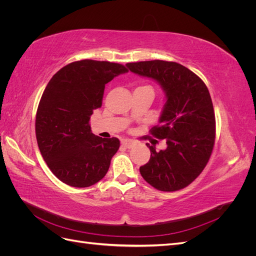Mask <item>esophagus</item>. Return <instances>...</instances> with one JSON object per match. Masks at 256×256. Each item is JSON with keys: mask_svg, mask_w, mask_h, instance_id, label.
Instances as JSON below:
<instances>
[{"mask_svg": "<svg viewBox=\"0 0 256 256\" xmlns=\"http://www.w3.org/2000/svg\"><path fill=\"white\" fill-rule=\"evenodd\" d=\"M122 145L127 147V148H131V147L134 146V141L127 140V138H124V140H122Z\"/></svg>", "mask_w": 256, "mask_h": 256, "instance_id": "obj_1", "label": "esophagus"}]
</instances>
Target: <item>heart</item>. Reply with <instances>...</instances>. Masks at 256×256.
<instances>
[{"mask_svg":"<svg viewBox=\"0 0 256 256\" xmlns=\"http://www.w3.org/2000/svg\"><path fill=\"white\" fill-rule=\"evenodd\" d=\"M140 88H148V86H140Z\"/></svg>","mask_w":256,"mask_h":256,"instance_id":"obj_1","label":"heart"}]
</instances>
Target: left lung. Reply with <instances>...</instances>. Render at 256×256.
<instances>
[{
  "instance_id": "1",
  "label": "left lung",
  "mask_w": 256,
  "mask_h": 256,
  "mask_svg": "<svg viewBox=\"0 0 256 256\" xmlns=\"http://www.w3.org/2000/svg\"><path fill=\"white\" fill-rule=\"evenodd\" d=\"M130 72L157 81L166 102L159 125L150 129L166 138V148L150 147V159L140 168L144 180L160 191H177L202 173L216 138V118L210 94L202 79L175 62L145 60L126 65Z\"/></svg>"
}]
</instances>
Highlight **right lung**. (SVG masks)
Returning a JSON list of instances; mask_svg holds the SVG:
<instances>
[{"label": "right lung", "mask_w": 256, "mask_h": 256, "mask_svg": "<svg viewBox=\"0 0 256 256\" xmlns=\"http://www.w3.org/2000/svg\"><path fill=\"white\" fill-rule=\"evenodd\" d=\"M127 72L118 63L76 60L60 69L46 86L36 113V138L60 182L86 188L106 176L120 140L95 136L90 120L102 104L106 84Z\"/></svg>", "instance_id": "obj_1"}]
</instances>
